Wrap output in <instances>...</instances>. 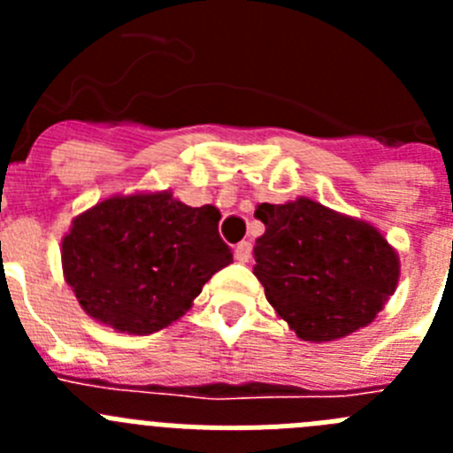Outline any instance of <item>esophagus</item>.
<instances>
[{
	"label": "esophagus",
	"instance_id": "esophagus-1",
	"mask_svg": "<svg viewBox=\"0 0 453 453\" xmlns=\"http://www.w3.org/2000/svg\"><path fill=\"white\" fill-rule=\"evenodd\" d=\"M251 258V242L242 240L238 247H235V261L238 263H250Z\"/></svg>",
	"mask_w": 453,
	"mask_h": 453
}]
</instances>
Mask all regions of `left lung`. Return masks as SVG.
I'll use <instances>...</instances> for the list:
<instances>
[{
  "instance_id": "left-lung-1",
  "label": "left lung",
  "mask_w": 453,
  "mask_h": 453,
  "mask_svg": "<svg viewBox=\"0 0 453 453\" xmlns=\"http://www.w3.org/2000/svg\"><path fill=\"white\" fill-rule=\"evenodd\" d=\"M254 274L276 318L306 342H334L381 313L402 274L397 250L374 224L311 197L261 203Z\"/></svg>"
}]
</instances>
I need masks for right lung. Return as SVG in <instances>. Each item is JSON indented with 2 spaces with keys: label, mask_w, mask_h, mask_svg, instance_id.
<instances>
[{
  "label": "right lung",
  "mask_w": 453,
  "mask_h": 453,
  "mask_svg": "<svg viewBox=\"0 0 453 453\" xmlns=\"http://www.w3.org/2000/svg\"><path fill=\"white\" fill-rule=\"evenodd\" d=\"M213 203L172 190L111 195L72 219L61 265L79 306L118 334L150 335L190 311L203 283L234 261Z\"/></svg>",
  "instance_id": "add662e5"
}]
</instances>
